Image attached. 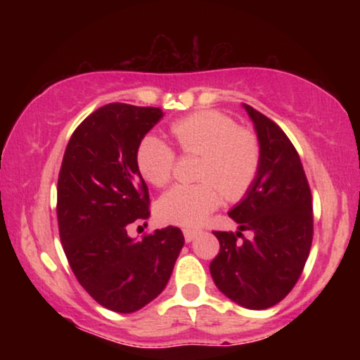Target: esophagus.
<instances>
[{
    "label": "esophagus",
    "mask_w": 360,
    "mask_h": 360,
    "mask_svg": "<svg viewBox=\"0 0 360 360\" xmlns=\"http://www.w3.org/2000/svg\"><path fill=\"white\" fill-rule=\"evenodd\" d=\"M200 233H201L200 230H191V229H186V230H184V240H186V242H193L194 238H196L198 235H200Z\"/></svg>",
    "instance_id": "34e87169"
}]
</instances>
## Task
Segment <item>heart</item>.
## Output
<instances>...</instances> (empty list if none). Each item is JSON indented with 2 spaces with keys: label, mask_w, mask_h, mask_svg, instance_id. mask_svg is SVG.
<instances>
[{
  "label": "heart",
  "mask_w": 360,
  "mask_h": 360,
  "mask_svg": "<svg viewBox=\"0 0 360 360\" xmlns=\"http://www.w3.org/2000/svg\"><path fill=\"white\" fill-rule=\"evenodd\" d=\"M171 134L186 154L203 157L198 184H176L155 203L160 221L181 226H196L225 198L237 200L257 177L260 167L259 140L249 130L214 110L198 111L177 120ZM135 166L148 184L162 188L171 181L174 152L157 135H146L135 148Z\"/></svg>",
  "instance_id": "obj_1"
}]
</instances>
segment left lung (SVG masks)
Returning a JSON list of instances; mask_svg holds the SVG:
<instances>
[{
    "label": "left lung",
    "mask_w": 360,
    "mask_h": 360,
    "mask_svg": "<svg viewBox=\"0 0 360 360\" xmlns=\"http://www.w3.org/2000/svg\"><path fill=\"white\" fill-rule=\"evenodd\" d=\"M242 106L257 134L260 167L245 196L229 212L238 232H214L220 252L210 272L226 298L243 308L266 309L295 288L307 264L313 240L311 191L286 134L260 111ZM243 229L252 237L238 241Z\"/></svg>",
    "instance_id": "left-lung-1"
}]
</instances>
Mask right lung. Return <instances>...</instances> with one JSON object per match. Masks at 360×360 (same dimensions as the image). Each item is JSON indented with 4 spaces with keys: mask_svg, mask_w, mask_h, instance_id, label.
Returning a JSON list of instances; mask_svg holds the SVG:
<instances>
[{
    "mask_svg": "<svg viewBox=\"0 0 360 360\" xmlns=\"http://www.w3.org/2000/svg\"><path fill=\"white\" fill-rule=\"evenodd\" d=\"M162 117L150 106H101L76 128L62 159L57 220L65 257L81 286L117 313H134L155 300L184 245L177 226L142 240L127 233L130 223L150 214L135 148Z\"/></svg>",
    "mask_w": 360,
    "mask_h": 360,
    "instance_id": "1",
    "label": "right lung"
}]
</instances>
